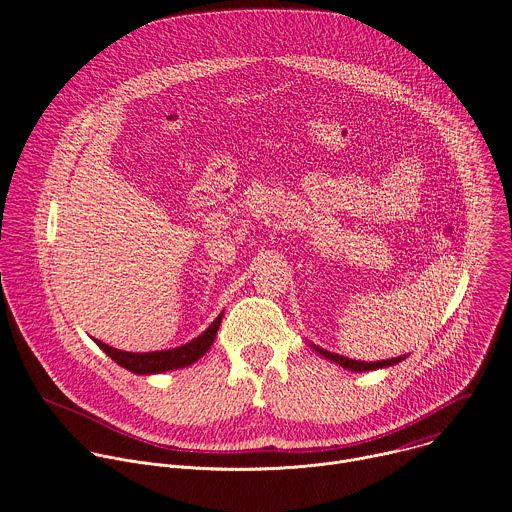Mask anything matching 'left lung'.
<instances>
[{
	"mask_svg": "<svg viewBox=\"0 0 512 512\" xmlns=\"http://www.w3.org/2000/svg\"><path fill=\"white\" fill-rule=\"evenodd\" d=\"M310 346H312L320 356H324V358H328V360H332V362L340 364L342 369H348V371H352V373H364V371L387 369V367H393V364H399L401 360H405V358H407V354H405V356L387 358V360H377V362H364V360H352V358L340 356V354L330 352V350H324V348H320V346H316V344H310Z\"/></svg>",
	"mask_w": 512,
	"mask_h": 512,
	"instance_id": "left-lung-1",
	"label": "left lung"
}]
</instances>
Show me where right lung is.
<instances>
[{
	"label": "right lung",
	"instance_id": "1",
	"mask_svg": "<svg viewBox=\"0 0 512 512\" xmlns=\"http://www.w3.org/2000/svg\"><path fill=\"white\" fill-rule=\"evenodd\" d=\"M221 312L216 316V320L194 340L176 346V348H168V350H156V352H125V350H117L97 338H93L97 342V346L111 358L115 360L119 367L127 369L129 373L135 375H160V373H168V371H176V369H184L194 364L200 356L206 354V350L212 346L218 326H221L223 320Z\"/></svg>",
	"mask_w": 512,
	"mask_h": 512
}]
</instances>
